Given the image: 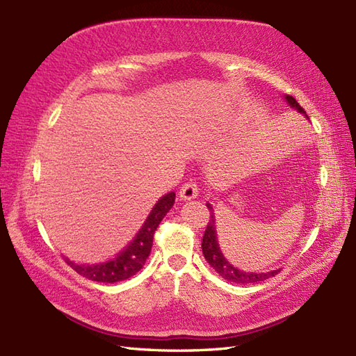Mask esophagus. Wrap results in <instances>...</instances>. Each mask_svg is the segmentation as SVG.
<instances>
[{
	"mask_svg": "<svg viewBox=\"0 0 356 356\" xmlns=\"http://www.w3.org/2000/svg\"><path fill=\"white\" fill-rule=\"evenodd\" d=\"M179 195H180V197H182L184 200L195 199V197H197V195H199V188H197V185H195V182H193V180H190V182H186L185 185L180 186Z\"/></svg>",
	"mask_w": 356,
	"mask_h": 356,
	"instance_id": "1",
	"label": "esophagus"
}]
</instances>
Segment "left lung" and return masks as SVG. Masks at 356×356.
Here are the masks:
<instances>
[{"label": "left lung", "instance_id": "1", "mask_svg": "<svg viewBox=\"0 0 356 356\" xmlns=\"http://www.w3.org/2000/svg\"><path fill=\"white\" fill-rule=\"evenodd\" d=\"M287 104L293 107L295 110H298L300 113H303L305 116L306 111L303 110V107L295 101V97L292 96H286ZM208 209L211 211V218L207 225L205 234H203V240H202V251H203V257H205L207 261L209 263V266L216 269V272L222 278L228 280L231 283H237V284H248V283H260L268 280L269 277L277 275L280 269L270 270V272H261V274H257V272H243L237 268H234L229 261H226V259L223 257L220 248H218L217 243V234H216V220H214V213H213V207L208 203Z\"/></svg>", "mask_w": 356, "mask_h": 356}]
</instances>
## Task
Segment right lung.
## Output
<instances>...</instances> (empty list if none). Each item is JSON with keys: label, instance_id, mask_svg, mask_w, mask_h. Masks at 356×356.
<instances>
[{"label": "right lung", "instance_id": "right-lung-1", "mask_svg": "<svg viewBox=\"0 0 356 356\" xmlns=\"http://www.w3.org/2000/svg\"><path fill=\"white\" fill-rule=\"evenodd\" d=\"M174 199H176V194L174 193H168L163 197H161L154 208L151 209V213L140 231L138 232V236L133 238L131 243L122 252L118 254L116 259L101 264H78L70 261L69 259H65V263L72 266V269L76 270L78 274L92 280V282L118 283L133 277L145 264L151 252V246H153L154 232L159 223L162 222V218L174 205Z\"/></svg>", "mask_w": 356, "mask_h": 356}]
</instances>
